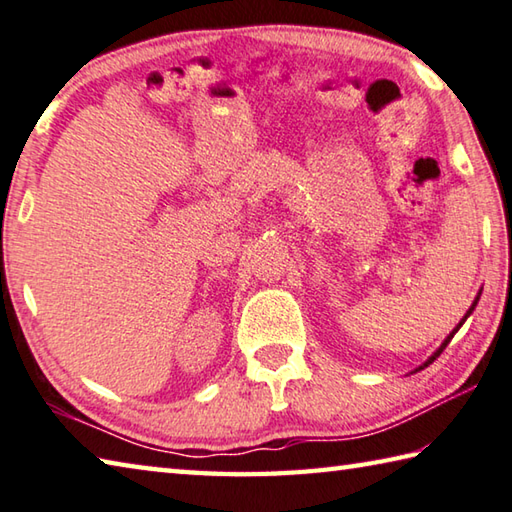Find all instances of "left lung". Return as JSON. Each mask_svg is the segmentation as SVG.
Listing matches in <instances>:
<instances>
[{
  "mask_svg": "<svg viewBox=\"0 0 512 512\" xmlns=\"http://www.w3.org/2000/svg\"><path fill=\"white\" fill-rule=\"evenodd\" d=\"M477 302H479V295H477V300H475V302H472V306H470V309H468V313H466V315H463V320L459 322V327H461V324H463V322H466V320H468V315H470L472 311H475V306H477ZM459 327H457V329H454V331L450 333V336L443 340V345H441L439 349H436V351L432 353V356H430V358H427V360L423 362V365H421V367H418V369H423V367H427V365H432V362H434L436 358H439V356H441V353H443V349H445V347H448V342H450V340L454 338V333H457V331H459ZM418 369H416V371H418Z\"/></svg>",
  "mask_w": 512,
  "mask_h": 512,
  "instance_id": "obj_1",
  "label": "left lung"
}]
</instances>
